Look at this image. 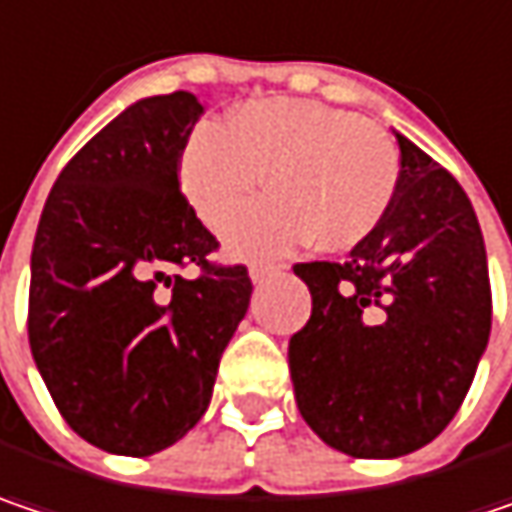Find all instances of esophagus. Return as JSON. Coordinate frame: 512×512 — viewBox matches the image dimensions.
Wrapping results in <instances>:
<instances>
[{
  "instance_id": "esophagus-1",
  "label": "esophagus",
  "mask_w": 512,
  "mask_h": 512,
  "mask_svg": "<svg viewBox=\"0 0 512 512\" xmlns=\"http://www.w3.org/2000/svg\"><path fill=\"white\" fill-rule=\"evenodd\" d=\"M271 274H274V265H250V279H253L256 285Z\"/></svg>"
}]
</instances>
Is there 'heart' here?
<instances>
[{"instance_id":"1","label":"heart","mask_w":512,"mask_h":512,"mask_svg":"<svg viewBox=\"0 0 512 512\" xmlns=\"http://www.w3.org/2000/svg\"><path fill=\"white\" fill-rule=\"evenodd\" d=\"M259 201L230 230L241 256H282L314 241L341 253L373 236L399 192V151L364 116L320 101L262 98L224 125L203 122L180 154V183L203 224L221 233L262 186Z\"/></svg>"}]
</instances>
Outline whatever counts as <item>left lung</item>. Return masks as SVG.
<instances>
[{
    "label": "left lung",
    "instance_id": "obj_1",
    "mask_svg": "<svg viewBox=\"0 0 512 512\" xmlns=\"http://www.w3.org/2000/svg\"><path fill=\"white\" fill-rule=\"evenodd\" d=\"M402 174L382 227L347 262H300L309 323L288 344L303 420L352 457H402L463 405L490 341L493 291L475 209L396 133Z\"/></svg>",
    "mask_w": 512,
    "mask_h": 512
}]
</instances>
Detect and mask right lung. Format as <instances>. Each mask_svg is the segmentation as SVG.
Listing matches in <instances>:
<instances>
[{"mask_svg": "<svg viewBox=\"0 0 512 512\" xmlns=\"http://www.w3.org/2000/svg\"><path fill=\"white\" fill-rule=\"evenodd\" d=\"M201 113L183 90L130 104L63 165L37 224L31 355L69 428L113 455L195 428L250 306L247 268L209 259L218 238L180 192Z\"/></svg>", "mask_w": 512, "mask_h": 512, "instance_id": "1", "label": "right lung"}]
</instances>
